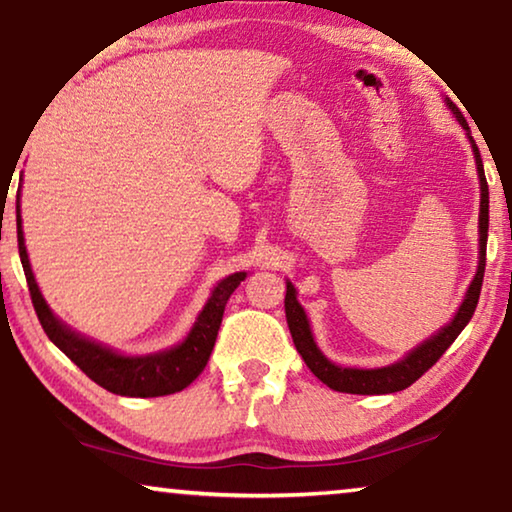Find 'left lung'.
Returning <instances> with one entry per match:
<instances>
[{
	"label": "left lung",
	"instance_id": "8db88e82",
	"mask_svg": "<svg viewBox=\"0 0 512 512\" xmlns=\"http://www.w3.org/2000/svg\"><path fill=\"white\" fill-rule=\"evenodd\" d=\"M446 105L451 108L455 114V119L460 121L464 131H467L471 147H474V158H476V170H478V179H480V216H478V269L476 276L471 280V285L467 289V296L457 310V315L453 317V322L444 326L437 335L427 338L423 345H418L416 349L402 358V361L386 365V368H375V370H361V368H342V365L331 363L322 352H319L315 338H312L310 331V322L305 317V310L301 308V303L296 301V289L292 282H287V294H285V315H287V326L289 333H292V340L296 345V352L303 356L305 365H308L312 375H315L319 381H324L326 386L333 388V391L340 393H356V395H384V393H398L404 391V388L414 384L418 377H423L427 370L432 368L434 363L439 361L448 347L453 345L457 335L462 333L464 326L469 324V319L474 317V310L478 305V296H480V287H483V276H485V250H487V227H490V193H487V181H485V170H483V160H480V151L476 147L474 137L469 133V124L467 119L462 117V112L455 108L453 101H448Z\"/></svg>",
	"mask_w": 512,
	"mask_h": 512
}]
</instances>
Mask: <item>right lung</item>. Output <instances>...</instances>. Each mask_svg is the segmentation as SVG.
<instances>
[{
    "mask_svg": "<svg viewBox=\"0 0 512 512\" xmlns=\"http://www.w3.org/2000/svg\"><path fill=\"white\" fill-rule=\"evenodd\" d=\"M18 250L20 262L25 269L29 294H32L34 310L41 322L43 331L55 345L64 352L85 375L103 386L105 391L126 395V398H158V395L179 393L183 388L193 384L200 377L204 365L209 363V356L216 345V335L223 322L225 305L241 280L246 278V271L232 273L213 287L207 305H204L200 317L193 324V329L186 335L181 345L165 349V352L149 356H124L112 352V349L98 345V342L85 338L61 324L52 315V310L45 303L41 289H38L32 266H29L25 236H22V218H20V195H18Z\"/></svg>",
    "mask_w": 512,
    "mask_h": 512,
    "instance_id": "right-lung-1",
    "label": "right lung"
}]
</instances>
